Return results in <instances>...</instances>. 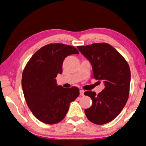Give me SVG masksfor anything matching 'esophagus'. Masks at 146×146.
<instances>
[{"instance_id":"1","label":"esophagus","mask_w":146,"mask_h":146,"mask_svg":"<svg viewBox=\"0 0 146 146\" xmlns=\"http://www.w3.org/2000/svg\"><path fill=\"white\" fill-rule=\"evenodd\" d=\"M80 95L81 96H83L84 95V90H80Z\"/></svg>"}]
</instances>
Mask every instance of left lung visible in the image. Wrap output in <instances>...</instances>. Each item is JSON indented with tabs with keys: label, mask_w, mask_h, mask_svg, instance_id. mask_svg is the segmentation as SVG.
<instances>
[{
	"label": "left lung",
	"mask_w": 146,
	"mask_h": 146,
	"mask_svg": "<svg viewBox=\"0 0 146 146\" xmlns=\"http://www.w3.org/2000/svg\"><path fill=\"white\" fill-rule=\"evenodd\" d=\"M92 65L93 77L104 82L105 88L98 94L86 91L92 106L84 110L88 120L104 125L115 119L125 107L130 93V70L121 54L107 43L78 46Z\"/></svg>",
	"instance_id": "left-lung-1"
}]
</instances>
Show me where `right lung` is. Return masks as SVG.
<instances>
[{"label":"right lung","mask_w":146,"mask_h":146,"mask_svg":"<svg viewBox=\"0 0 146 146\" xmlns=\"http://www.w3.org/2000/svg\"><path fill=\"white\" fill-rule=\"evenodd\" d=\"M72 54H79L74 46L54 43L35 52L24 68L21 85L27 106L42 123L53 125L65 117L70 103L79 95L78 87L58 86L55 78L62 73L63 62Z\"/></svg>","instance_id":"1"}]
</instances>
